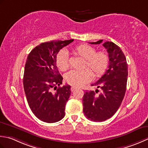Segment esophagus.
<instances>
[{
  "label": "esophagus",
  "mask_w": 148,
  "mask_h": 148,
  "mask_svg": "<svg viewBox=\"0 0 148 148\" xmlns=\"http://www.w3.org/2000/svg\"><path fill=\"white\" fill-rule=\"evenodd\" d=\"M78 88L77 87H75V86H72L71 87V91H72V92H73V91H76V90Z\"/></svg>",
  "instance_id": "1"
}]
</instances>
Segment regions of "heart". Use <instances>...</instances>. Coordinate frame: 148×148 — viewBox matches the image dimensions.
Listing matches in <instances>:
<instances>
[{"mask_svg":"<svg viewBox=\"0 0 148 148\" xmlns=\"http://www.w3.org/2000/svg\"><path fill=\"white\" fill-rule=\"evenodd\" d=\"M73 50L78 56L85 59L84 66H88L91 68L95 77L101 76L106 71L109 63V57L105 52H96L95 48L88 45H78L74 48ZM56 62L60 71H65L69 68V57L65 50H61L57 53ZM91 70L86 68L80 71H70L66 75V81L71 86H82L90 82L92 78L93 73Z\"/></svg>","mask_w":148,"mask_h":148,"instance_id":"1","label":"heart"}]
</instances>
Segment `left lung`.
Masks as SVG:
<instances>
[{"label": "left lung", "instance_id": "8db88e82", "mask_svg": "<svg viewBox=\"0 0 148 148\" xmlns=\"http://www.w3.org/2000/svg\"><path fill=\"white\" fill-rule=\"evenodd\" d=\"M103 40L91 44H100ZM103 46L109 57L108 69L97 82L91 84L101 89L85 92L83 96V112L87 119L101 122L110 118L118 110L125 95L127 84L128 64L125 54L120 47L111 41Z\"/></svg>", "mask_w": 148, "mask_h": 148}]
</instances>
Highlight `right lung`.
I'll return each instance as SVG.
<instances>
[{
	"instance_id": "add662e5",
	"label": "right lung",
	"mask_w": 148,
	"mask_h": 148,
	"mask_svg": "<svg viewBox=\"0 0 148 148\" xmlns=\"http://www.w3.org/2000/svg\"><path fill=\"white\" fill-rule=\"evenodd\" d=\"M73 40L42 43L32 50L27 58L23 79L24 91L32 112L42 121L56 123L65 116L71 86H60L63 78L56 59L59 50Z\"/></svg>"
}]
</instances>
